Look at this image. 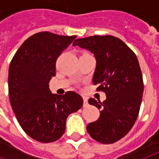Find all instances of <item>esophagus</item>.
<instances>
[{"instance_id":"1","label":"esophagus","mask_w":159,"mask_h":159,"mask_svg":"<svg viewBox=\"0 0 159 159\" xmlns=\"http://www.w3.org/2000/svg\"><path fill=\"white\" fill-rule=\"evenodd\" d=\"M88 106V98H85L84 97V107H86Z\"/></svg>"}]
</instances>
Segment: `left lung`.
I'll return each mask as SVG.
<instances>
[{"label": "left lung", "mask_w": 159, "mask_h": 159, "mask_svg": "<svg viewBox=\"0 0 159 159\" xmlns=\"http://www.w3.org/2000/svg\"><path fill=\"white\" fill-rule=\"evenodd\" d=\"M73 46L89 50L96 58L93 84L107 95L105 101L90 98L89 104L101 109L87 131L101 143H113L130 131L139 113L143 93V75L134 52L113 36H91L78 39Z\"/></svg>", "instance_id": "obj_1"}]
</instances>
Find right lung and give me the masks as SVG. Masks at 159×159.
Wrapping results in <instances>:
<instances>
[{"label": "right lung", "instance_id": "1", "mask_svg": "<svg viewBox=\"0 0 159 159\" xmlns=\"http://www.w3.org/2000/svg\"><path fill=\"white\" fill-rule=\"evenodd\" d=\"M75 38L48 31L36 33L22 44L9 65L10 105L21 128L38 142L60 139L68 116L83 107V98L76 92L67 91L61 96L49 89L57 58Z\"/></svg>", "mask_w": 159, "mask_h": 159}]
</instances>
